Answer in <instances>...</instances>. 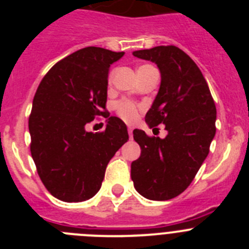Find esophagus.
I'll list each match as a JSON object with an SVG mask.
<instances>
[{"label": "esophagus", "instance_id": "34e87169", "mask_svg": "<svg viewBox=\"0 0 249 249\" xmlns=\"http://www.w3.org/2000/svg\"><path fill=\"white\" fill-rule=\"evenodd\" d=\"M132 132H133V128H131V127H128V135H129V138H132Z\"/></svg>", "mask_w": 249, "mask_h": 249}]
</instances>
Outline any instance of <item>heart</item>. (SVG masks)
I'll use <instances>...</instances> for the list:
<instances>
[{
  "instance_id": "b5f03b06",
  "label": "heart",
  "mask_w": 249,
  "mask_h": 249,
  "mask_svg": "<svg viewBox=\"0 0 249 249\" xmlns=\"http://www.w3.org/2000/svg\"><path fill=\"white\" fill-rule=\"evenodd\" d=\"M146 67H148V65L141 66L137 71H141V70H143V68ZM108 80L109 81L112 80V74H109ZM114 108H116V112H117L118 116H120L123 121H126V122L132 123L137 120L138 106L136 105V103L132 102V101H128V100L118 101V102L116 103V106H114Z\"/></svg>"
}]
</instances>
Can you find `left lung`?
Returning <instances> with one entry per match:
<instances>
[{"label":"left lung","mask_w":249,"mask_h":249,"mask_svg":"<svg viewBox=\"0 0 249 249\" xmlns=\"http://www.w3.org/2000/svg\"><path fill=\"white\" fill-rule=\"evenodd\" d=\"M133 56L160 68V89L146 122L151 128L163 123L168 135L162 140L133 131L141 156L132 162L131 177L140 195L167 201L190 186L208 156L217 109L201 70L181 48L157 46Z\"/></svg>","instance_id":"8db88e82"}]
</instances>
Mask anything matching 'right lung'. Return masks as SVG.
<instances>
[{
    "label": "right lung",
    "instance_id": "add662e5",
    "mask_svg": "<svg viewBox=\"0 0 249 249\" xmlns=\"http://www.w3.org/2000/svg\"><path fill=\"white\" fill-rule=\"evenodd\" d=\"M124 52L101 47L78 50L46 73L28 120L31 155L51 195L82 202L100 191L106 167L128 141L127 127L106 112L109 66ZM98 115L107 118L103 132L85 127Z\"/></svg>",
    "mask_w": 249,
    "mask_h": 249
}]
</instances>
